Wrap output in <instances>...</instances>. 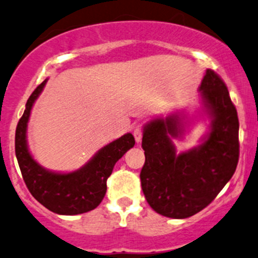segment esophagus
Returning a JSON list of instances; mask_svg holds the SVG:
<instances>
[{
    "instance_id": "1",
    "label": "esophagus",
    "mask_w": 258,
    "mask_h": 258,
    "mask_svg": "<svg viewBox=\"0 0 258 258\" xmlns=\"http://www.w3.org/2000/svg\"><path fill=\"white\" fill-rule=\"evenodd\" d=\"M143 133H144V130L141 126H138V128H135V130H134V138H135V140H137L138 144L140 143L141 139H143Z\"/></svg>"
}]
</instances>
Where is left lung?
Segmentation results:
<instances>
[{"instance_id":"obj_1","label":"left lung","mask_w":258,"mask_h":258,"mask_svg":"<svg viewBox=\"0 0 258 258\" xmlns=\"http://www.w3.org/2000/svg\"><path fill=\"white\" fill-rule=\"evenodd\" d=\"M199 90L212 119L211 132L200 146L176 155L170 138L184 132L178 114L153 119L144 129L141 187L152 210L169 218H187L207 207L238 166V112L227 85L207 69Z\"/></svg>"}]
</instances>
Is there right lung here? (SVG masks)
<instances>
[{"mask_svg": "<svg viewBox=\"0 0 258 258\" xmlns=\"http://www.w3.org/2000/svg\"><path fill=\"white\" fill-rule=\"evenodd\" d=\"M47 79L33 91L16 129V156L23 179L31 195L42 206L58 215L73 216L89 212L106 195L107 179L114 164L135 145L130 133L106 145L85 166L72 173H53L34 161L27 145V126L31 107Z\"/></svg>", "mask_w": 258, "mask_h": 258, "instance_id": "obj_1", "label": "right lung"}]
</instances>
